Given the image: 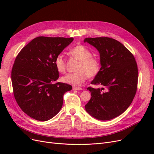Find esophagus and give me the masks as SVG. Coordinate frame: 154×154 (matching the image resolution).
I'll return each instance as SVG.
<instances>
[{"label": "esophagus", "instance_id": "obj_1", "mask_svg": "<svg viewBox=\"0 0 154 154\" xmlns=\"http://www.w3.org/2000/svg\"><path fill=\"white\" fill-rule=\"evenodd\" d=\"M72 90H73V91H76V90H82V88H80V87H72Z\"/></svg>", "mask_w": 154, "mask_h": 154}]
</instances>
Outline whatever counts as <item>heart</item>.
Listing matches in <instances>:
<instances>
[{
    "mask_svg": "<svg viewBox=\"0 0 154 154\" xmlns=\"http://www.w3.org/2000/svg\"><path fill=\"white\" fill-rule=\"evenodd\" d=\"M70 54L74 58L80 60L77 68L78 72L69 73L62 78V81L69 85L80 86L87 78L95 77L98 74L101 64L96 58L92 57L91 51L82 45H78L70 50ZM57 71L61 73L66 72V62L62 54H59L54 60Z\"/></svg>",
    "mask_w": 154,
    "mask_h": 154,
    "instance_id": "obj_1",
    "label": "heart"
}]
</instances>
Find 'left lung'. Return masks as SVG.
I'll return each instance as SVG.
<instances>
[{
    "label": "left lung",
    "mask_w": 154,
    "mask_h": 154,
    "mask_svg": "<svg viewBox=\"0 0 154 154\" xmlns=\"http://www.w3.org/2000/svg\"><path fill=\"white\" fill-rule=\"evenodd\" d=\"M84 42L99 51L101 68L91 82L104 88L88 87L91 98L85 105L88 114L101 121L114 119L127 110L136 95L138 81L137 63L130 51L109 37L86 38Z\"/></svg>",
    "instance_id": "obj_1"
}]
</instances>
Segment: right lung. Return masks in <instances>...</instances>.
I'll use <instances>...</instances> for the list:
<instances>
[{"mask_svg":"<svg viewBox=\"0 0 154 154\" xmlns=\"http://www.w3.org/2000/svg\"><path fill=\"white\" fill-rule=\"evenodd\" d=\"M73 38L38 36L20 51L11 71L13 94L24 113L38 121H48L62 109L63 94L72 89L59 78L54 60Z\"/></svg>","mask_w":154,"mask_h":154,"instance_id":"add662e5","label":"right lung"}]
</instances>
